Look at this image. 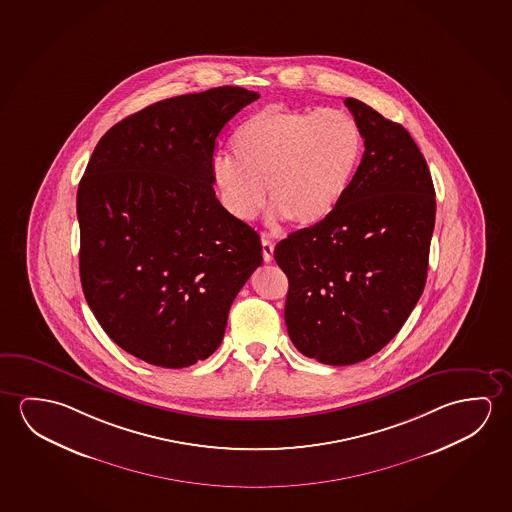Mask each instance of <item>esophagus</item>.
Returning a JSON list of instances; mask_svg holds the SVG:
<instances>
[{"label":"esophagus","mask_w":512,"mask_h":512,"mask_svg":"<svg viewBox=\"0 0 512 512\" xmlns=\"http://www.w3.org/2000/svg\"><path fill=\"white\" fill-rule=\"evenodd\" d=\"M273 252H275V244L271 243L266 237H262V257L266 262L273 260Z\"/></svg>","instance_id":"obj_1"}]
</instances>
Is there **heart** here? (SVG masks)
<instances>
[{"label": "heart", "instance_id": "b5f03b06", "mask_svg": "<svg viewBox=\"0 0 512 512\" xmlns=\"http://www.w3.org/2000/svg\"><path fill=\"white\" fill-rule=\"evenodd\" d=\"M234 158L213 159L211 177L221 204L250 221L269 204L292 225L324 220L346 197L362 161L363 134L349 113L268 106L232 136Z\"/></svg>", "mask_w": 512, "mask_h": 512}]
</instances>
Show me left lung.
Wrapping results in <instances>:
<instances>
[{
    "instance_id": "8db88e82",
    "label": "left lung",
    "mask_w": 512,
    "mask_h": 512,
    "mask_svg": "<svg viewBox=\"0 0 512 512\" xmlns=\"http://www.w3.org/2000/svg\"><path fill=\"white\" fill-rule=\"evenodd\" d=\"M344 103L365 140L358 172L333 213L275 248L292 344L326 365L363 362L399 333L424 292L436 218L411 134L358 99Z\"/></svg>"
}]
</instances>
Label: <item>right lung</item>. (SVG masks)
<instances>
[{
  "mask_svg": "<svg viewBox=\"0 0 512 512\" xmlns=\"http://www.w3.org/2000/svg\"><path fill=\"white\" fill-rule=\"evenodd\" d=\"M259 99L211 88L150 104L97 143L78 188L79 276L95 319L143 362L182 369L218 349L260 237L216 198V138Z\"/></svg>",
  "mask_w": 512,
  "mask_h": 512,
  "instance_id": "1",
  "label": "right lung"
}]
</instances>
